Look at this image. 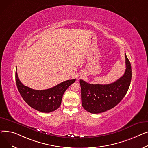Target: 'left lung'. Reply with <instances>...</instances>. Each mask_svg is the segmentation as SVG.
<instances>
[{"label": "left lung", "mask_w": 148, "mask_h": 148, "mask_svg": "<svg viewBox=\"0 0 148 148\" xmlns=\"http://www.w3.org/2000/svg\"><path fill=\"white\" fill-rule=\"evenodd\" d=\"M125 71L123 76L109 84H91L81 79L82 107L92 114L112 109L123 100L132 81V66L126 54Z\"/></svg>", "instance_id": "8db88e82"}]
</instances>
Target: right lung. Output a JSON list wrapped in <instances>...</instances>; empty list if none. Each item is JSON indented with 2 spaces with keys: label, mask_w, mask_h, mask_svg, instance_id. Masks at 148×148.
<instances>
[{
  "label": "right lung",
  "mask_w": 148,
  "mask_h": 148,
  "mask_svg": "<svg viewBox=\"0 0 148 148\" xmlns=\"http://www.w3.org/2000/svg\"><path fill=\"white\" fill-rule=\"evenodd\" d=\"M16 86L23 100L32 108L41 112L49 113L58 109L62 103L63 95L75 79L67 80L53 88L44 90H36L24 85L15 72Z\"/></svg>",
  "instance_id": "right-lung-1"
}]
</instances>
